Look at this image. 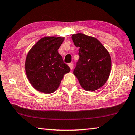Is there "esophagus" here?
I'll return each instance as SVG.
<instances>
[{
    "label": "esophagus",
    "instance_id": "obj_1",
    "mask_svg": "<svg viewBox=\"0 0 135 135\" xmlns=\"http://www.w3.org/2000/svg\"><path fill=\"white\" fill-rule=\"evenodd\" d=\"M68 66H69V67L70 68V69L72 70V68H73V63L68 64Z\"/></svg>",
    "mask_w": 135,
    "mask_h": 135
}]
</instances>
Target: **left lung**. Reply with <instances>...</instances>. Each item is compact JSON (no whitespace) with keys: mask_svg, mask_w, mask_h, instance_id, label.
Returning a JSON list of instances; mask_svg holds the SVG:
<instances>
[{"mask_svg":"<svg viewBox=\"0 0 135 135\" xmlns=\"http://www.w3.org/2000/svg\"><path fill=\"white\" fill-rule=\"evenodd\" d=\"M71 38L75 46L79 48V58L73 74L85 90H97L105 84L111 73L109 53L94 37L77 33L73 34Z\"/></svg>","mask_w":135,"mask_h":135,"instance_id":"obj_1","label":"left lung"}]
</instances>
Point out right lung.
Instances as JSON below:
<instances>
[{
  "label": "right lung",
  "mask_w": 135,
  "mask_h": 135,
  "mask_svg": "<svg viewBox=\"0 0 135 135\" xmlns=\"http://www.w3.org/2000/svg\"><path fill=\"white\" fill-rule=\"evenodd\" d=\"M64 40V38L61 37H43L28 52L26 73L30 83L38 91L45 94L54 92L64 75L70 71L58 52Z\"/></svg>",
  "instance_id": "1"
}]
</instances>
